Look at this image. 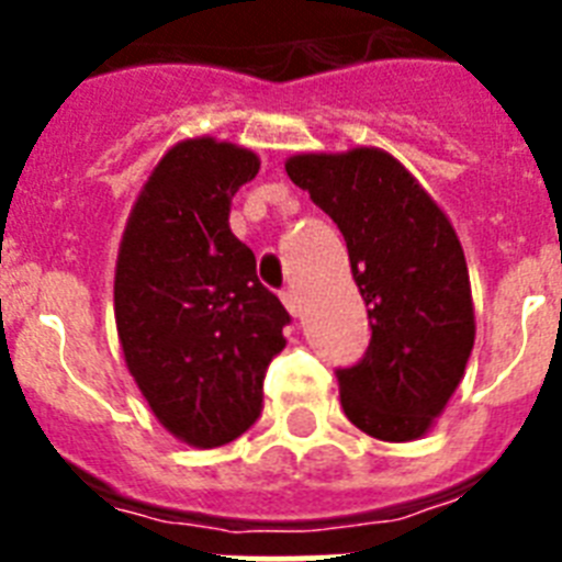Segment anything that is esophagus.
I'll return each instance as SVG.
<instances>
[{"instance_id":"1","label":"esophagus","mask_w":562,"mask_h":562,"mask_svg":"<svg viewBox=\"0 0 562 562\" xmlns=\"http://www.w3.org/2000/svg\"><path fill=\"white\" fill-rule=\"evenodd\" d=\"M282 303H285V308H289L291 315L300 317V312H303V300H300L297 291H294V289L282 291Z\"/></svg>"}]
</instances>
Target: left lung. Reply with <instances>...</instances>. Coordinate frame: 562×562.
I'll return each instance as SVG.
<instances>
[{
  "label": "left lung",
  "instance_id": "obj_1",
  "mask_svg": "<svg viewBox=\"0 0 562 562\" xmlns=\"http://www.w3.org/2000/svg\"><path fill=\"white\" fill-rule=\"evenodd\" d=\"M285 171L338 224L370 306L368 352L338 370L344 414L379 440H417L443 414L475 344L452 221L382 148L294 154Z\"/></svg>",
  "mask_w": 562,
  "mask_h": 562
}]
</instances>
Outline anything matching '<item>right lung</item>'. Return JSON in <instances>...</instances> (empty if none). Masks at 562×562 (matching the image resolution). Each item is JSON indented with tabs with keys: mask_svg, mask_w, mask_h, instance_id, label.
<instances>
[{
	"mask_svg": "<svg viewBox=\"0 0 562 562\" xmlns=\"http://www.w3.org/2000/svg\"><path fill=\"white\" fill-rule=\"evenodd\" d=\"M259 157L212 136L166 151L119 245L116 329L125 364L171 435L236 440L262 411V379L291 317L229 229V201Z\"/></svg>",
	"mask_w": 562,
	"mask_h": 562,
	"instance_id": "right-lung-1",
	"label": "right lung"
}]
</instances>
